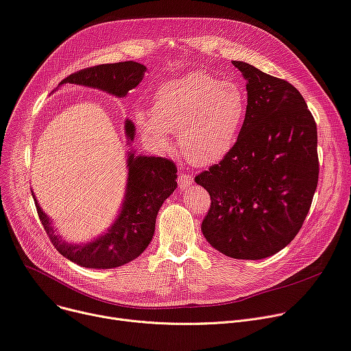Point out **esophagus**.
Listing matches in <instances>:
<instances>
[{
  "label": "esophagus",
  "mask_w": 351,
  "mask_h": 351,
  "mask_svg": "<svg viewBox=\"0 0 351 351\" xmlns=\"http://www.w3.org/2000/svg\"><path fill=\"white\" fill-rule=\"evenodd\" d=\"M192 182H193V178H192V175H189V173H180L179 178H178L179 188H180L182 191L188 189L189 186L192 184Z\"/></svg>",
  "instance_id": "obj_1"
}]
</instances>
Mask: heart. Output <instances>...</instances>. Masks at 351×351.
Segmentation results:
<instances>
[{
    "label": "heart",
    "mask_w": 351,
    "mask_h": 351,
    "mask_svg": "<svg viewBox=\"0 0 351 351\" xmlns=\"http://www.w3.org/2000/svg\"><path fill=\"white\" fill-rule=\"evenodd\" d=\"M247 112V96L234 82H221L195 72L160 84L152 97V112L138 110L135 121L159 149L179 147L196 165H212L234 147Z\"/></svg>",
    "instance_id": "1"
}]
</instances>
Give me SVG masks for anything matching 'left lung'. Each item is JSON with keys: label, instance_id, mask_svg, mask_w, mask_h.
I'll use <instances>...</instances> for the list:
<instances>
[{"label": "left lung", "instance_id": "left-lung-1", "mask_svg": "<svg viewBox=\"0 0 351 351\" xmlns=\"http://www.w3.org/2000/svg\"><path fill=\"white\" fill-rule=\"evenodd\" d=\"M247 112L232 149L195 180L212 204L207 243L231 258L263 260L298 234L317 186V130L300 93L245 62Z\"/></svg>", "mask_w": 351, "mask_h": 351}]
</instances>
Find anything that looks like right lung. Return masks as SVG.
Masks as SVG:
<instances>
[{
    "instance_id": "1",
    "label": "right lung",
    "mask_w": 351,
    "mask_h": 351,
    "mask_svg": "<svg viewBox=\"0 0 351 351\" xmlns=\"http://www.w3.org/2000/svg\"><path fill=\"white\" fill-rule=\"evenodd\" d=\"M145 73L147 67L136 62L100 64L70 75L59 83L58 88L67 83L77 84L121 99L143 82ZM124 131L127 145H131L135 138V125L128 119ZM127 171L125 195L119 215L103 234L87 243L66 241L32 192L46 234L64 258L84 268L110 269L128 264L145 251L154 237L159 208L178 186L176 167L172 160L159 156L136 155L131 148L127 152Z\"/></svg>"
}]
</instances>
